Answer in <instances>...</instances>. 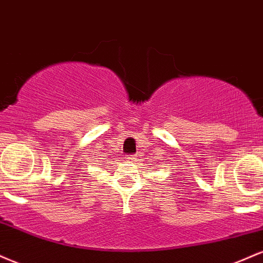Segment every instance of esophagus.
Masks as SVG:
<instances>
[{
  "instance_id": "esophagus-1",
  "label": "esophagus",
  "mask_w": 263,
  "mask_h": 263,
  "mask_svg": "<svg viewBox=\"0 0 263 263\" xmlns=\"http://www.w3.org/2000/svg\"><path fill=\"white\" fill-rule=\"evenodd\" d=\"M126 159H128V161H130V162H134L135 160H137L135 159V156H129V157H126Z\"/></svg>"
}]
</instances>
